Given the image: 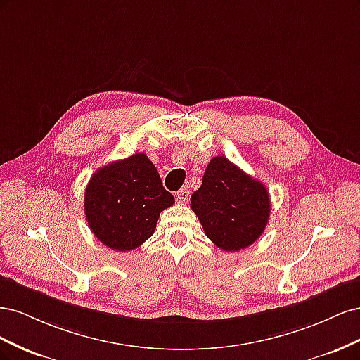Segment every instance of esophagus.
<instances>
[{"label": "esophagus", "mask_w": 360, "mask_h": 360, "mask_svg": "<svg viewBox=\"0 0 360 360\" xmlns=\"http://www.w3.org/2000/svg\"><path fill=\"white\" fill-rule=\"evenodd\" d=\"M189 197H191V192H189L188 188H183V189H180L179 192H176V200H177V202H180V204H186L188 200H189Z\"/></svg>", "instance_id": "1"}]
</instances>
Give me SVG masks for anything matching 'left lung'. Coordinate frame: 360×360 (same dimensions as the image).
Here are the masks:
<instances>
[{
    "label": "left lung",
    "instance_id": "8db88e82",
    "mask_svg": "<svg viewBox=\"0 0 360 360\" xmlns=\"http://www.w3.org/2000/svg\"><path fill=\"white\" fill-rule=\"evenodd\" d=\"M205 236L226 252L252 245L270 216L266 186L224 156L212 158L201 188L191 197Z\"/></svg>",
    "mask_w": 360,
    "mask_h": 360
}]
</instances>
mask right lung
<instances>
[{
    "mask_svg": "<svg viewBox=\"0 0 360 360\" xmlns=\"http://www.w3.org/2000/svg\"><path fill=\"white\" fill-rule=\"evenodd\" d=\"M174 204L156 167L136 153L97 169L84 195L89 226L111 249L126 252L153 236L160 212Z\"/></svg>",
    "mask_w": 360,
    "mask_h": 360,
    "instance_id": "add662e5",
    "label": "right lung"
}]
</instances>
